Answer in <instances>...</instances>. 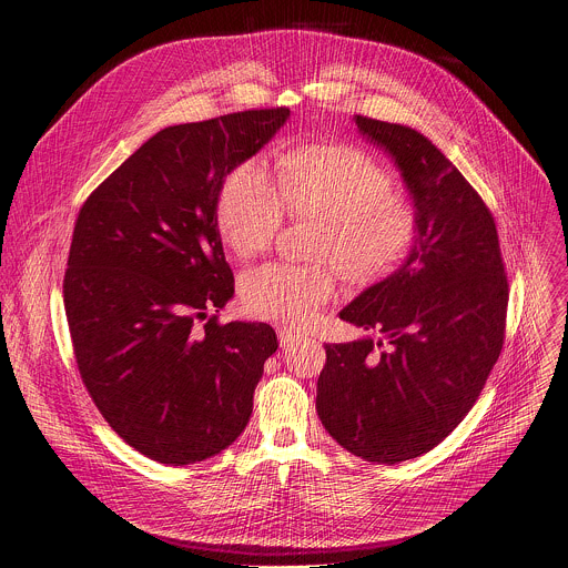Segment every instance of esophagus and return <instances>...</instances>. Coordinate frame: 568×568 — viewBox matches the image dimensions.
Segmentation results:
<instances>
[{
    "label": "esophagus",
    "mask_w": 568,
    "mask_h": 568,
    "mask_svg": "<svg viewBox=\"0 0 568 568\" xmlns=\"http://www.w3.org/2000/svg\"><path fill=\"white\" fill-rule=\"evenodd\" d=\"M305 339L303 333L298 331H292V328H278V342H281V348H290L294 344H301Z\"/></svg>",
    "instance_id": "1"
}]
</instances>
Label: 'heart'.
Here are the masks:
<instances>
[{
    "label": "heart",
    "instance_id": "obj_1",
    "mask_svg": "<svg viewBox=\"0 0 568 568\" xmlns=\"http://www.w3.org/2000/svg\"><path fill=\"white\" fill-rule=\"evenodd\" d=\"M393 189V175L357 145H296L278 159V186L258 161H242L224 178L217 231L233 254L250 258L272 247L285 211L321 220L316 258L333 261L353 283H373L407 258L418 237L416 209ZM335 287L328 265L270 263L242 278L240 296L250 314L303 328Z\"/></svg>",
    "mask_w": 568,
    "mask_h": 568
}]
</instances>
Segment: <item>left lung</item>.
Listing matches in <instances>:
<instances>
[{
	"label": "left lung",
	"mask_w": 568,
	"mask_h": 568,
	"mask_svg": "<svg viewBox=\"0 0 568 568\" xmlns=\"http://www.w3.org/2000/svg\"><path fill=\"white\" fill-rule=\"evenodd\" d=\"M353 121L399 171L418 237L339 312L382 339L326 344L316 414L351 454L395 465L434 449L474 407L504 348L508 278L495 217L452 161L409 125Z\"/></svg>",
	"instance_id": "obj_1"
}]
</instances>
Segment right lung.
<instances>
[{
    "label": "right lung",
    "instance_id": "add662e5",
    "mask_svg": "<svg viewBox=\"0 0 568 568\" xmlns=\"http://www.w3.org/2000/svg\"><path fill=\"white\" fill-rule=\"evenodd\" d=\"M287 119L274 108L159 130L78 213L62 283L75 364L110 427L156 463L226 449L278 348L267 323L220 326L211 312L233 296L224 178Z\"/></svg>",
    "mask_w": 568,
    "mask_h": 568
}]
</instances>
